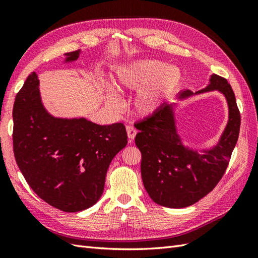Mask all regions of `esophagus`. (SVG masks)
<instances>
[{"label": "esophagus", "instance_id": "34e87169", "mask_svg": "<svg viewBox=\"0 0 258 258\" xmlns=\"http://www.w3.org/2000/svg\"><path fill=\"white\" fill-rule=\"evenodd\" d=\"M126 132H127V136H128V139H130V143L131 142H133V140H134V138L136 136V130L133 127V126H131V125H128V126H126Z\"/></svg>", "mask_w": 258, "mask_h": 258}]
</instances>
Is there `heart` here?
Wrapping results in <instances>:
<instances>
[{
  "label": "heart",
  "instance_id": "1",
  "mask_svg": "<svg viewBox=\"0 0 258 258\" xmlns=\"http://www.w3.org/2000/svg\"><path fill=\"white\" fill-rule=\"evenodd\" d=\"M114 90L120 93L139 92L134 109L141 116H151L169 98L176 94L183 83V74L176 67L154 58H142L120 65L111 79ZM106 106L115 113L123 109V101L113 90L105 91Z\"/></svg>",
  "mask_w": 258,
  "mask_h": 258
}]
</instances>
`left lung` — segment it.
<instances>
[{
  "label": "left lung",
  "mask_w": 258,
  "mask_h": 258,
  "mask_svg": "<svg viewBox=\"0 0 258 258\" xmlns=\"http://www.w3.org/2000/svg\"><path fill=\"white\" fill-rule=\"evenodd\" d=\"M204 89L180 92L175 103H166L152 116L136 124L140 132L135 144L142 153L141 173L152 201L168 208L195 204L213 190L227 168L237 143L240 115L228 82L212 74ZM217 90L226 97L229 119L216 145L196 149L183 144L178 132L176 106L178 100Z\"/></svg>",
  "instance_id": "obj_1"
}]
</instances>
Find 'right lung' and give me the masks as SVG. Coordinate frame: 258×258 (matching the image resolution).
I'll return each mask as SVG.
<instances>
[{
    "label": "right lung",
    "mask_w": 258,
    "mask_h": 258,
    "mask_svg": "<svg viewBox=\"0 0 258 258\" xmlns=\"http://www.w3.org/2000/svg\"><path fill=\"white\" fill-rule=\"evenodd\" d=\"M81 53H65L63 63L76 61ZM38 87L40 80L33 72L15 97L16 163L27 184L47 204L68 213L86 210L101 199L109 164L127 144L125 126L54 116Z\"/></svg>",
    "instance_id": "right-lung-1"
}]
</instances>
